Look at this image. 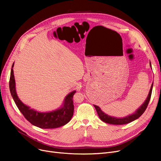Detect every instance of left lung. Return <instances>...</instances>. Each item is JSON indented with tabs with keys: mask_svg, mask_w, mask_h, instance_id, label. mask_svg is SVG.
I'll return each instance as SVG.
<instances>
[{
	"mask_svg": "<svg viewBox=\"0 0 161 161\" xmlns=\"http://www.w3.org/2000/svg\"><path fill=\"white\" fill-rule=\"evenodd\" d=\"M150 64V66L151 67V63ZM152 89H153V83H152L151 89L149 90L148 96L147 97V98L146 99V100L144 101L142 106H140V108L136 109V111L134 113H133L131 115H127L125 117H115L114 116H110L106 114H105L104 112H103L102 111V109L100 108V107H98V106L94 105L97 112L98 115V117H100V119L102 120L103 121L106 123H109V124H112V125H125V124H127L129 123L134 120L137 119L138 118H139L146 111V109L148 106L149 102L151 98V92H152Z\"/></svg>",
	"mask_w": 161,
	"mask_h": 161,
	"instance_id": "left-lung-1",
	"label": "left lung"
}]
</instances>
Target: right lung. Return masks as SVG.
Wrapping results in <instances>:
<instances>
[{
    "label": "right lung",
    "mask_w": 161,
    "mask_h": 161,
    "mask_svg": "<svg viewBox=\"0 0 161 161\" xmlns=\"http://www.w3.org/2000/svg\"><path fill=\"white\" fill-rule=\"evenodd\" d=\"M14 65V63L12 64L10 73L9 82L10 91L17 107L18 108L19 111L24 115L25 119L29 121L32 125L41 129L58 128L69 123L72 119L74 114L72 98L75 91L70 92L69 94L66 96L63 104L61 108L49 112H38L23 104L17 95L13 70Z\"/></svg>",
    "instance_id": "add662e5"
}]
</instances>
